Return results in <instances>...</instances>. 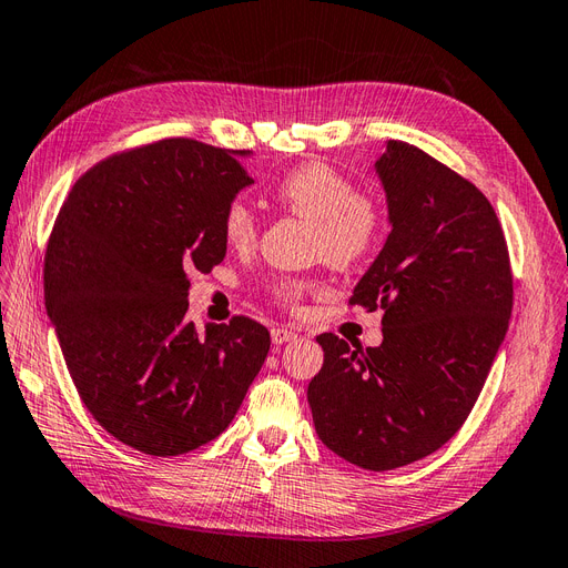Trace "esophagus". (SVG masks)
<instances>
[{"instance_id": "obj_1", "label": "esophagus", "mask_w": 568, "mask_h": 568, "mask_svg": "<svg viewBox=\"0 0 568 568\" xmlns=\"http://www.w3.org/2000/svg\"><path fill=\"white\" fill-rule=\"evenodd\" d=\"M296 338V334L291 332V329H284V326H274L272 329V343L274 346H282V343H288V341H294Z\"/></svg>"}]
</instances>
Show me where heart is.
<instances>
[{
	"label": "heart",
	"mask_w": 568,
	"mask_h": 568,
	"mask_svg": "<svg viewBox=\"0 0 568 568\" xmlns=\"http://www.w3.org/2000/svg\"><path fill=\"white\" fill-rule=\"evenodd\" d=\"M274 196L288 211L317 222V255L334 267H351L372 253L382 236L384 215L374 199L357 194L353 182L322 161L303 163L286 173ZM222 234L232 248L255 244L257 222L244 201H232L222 215ZM311 284L284 280L274 284V296L286 305L301 301Z\"/></svg>",
	"instance_id": "1"
}]
</instances>
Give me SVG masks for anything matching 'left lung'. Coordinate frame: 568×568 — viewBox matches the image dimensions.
I'll return each instance as SVG.
<instances>
[{
	"label": "left lung",
	"mask_w": 568,
	"mask_h": 568,
	"mask_svg": "<svg viewBox=\"0 0 568 568\" xmlns=\"http://www.w3.org/2000/svg\"><path fill=\"white\" fill-rule=\"evenodd\" d=\"M390 234L353 288L384 307L382 346L353 351L320 334L307 386L326 448L369 471L405 467L469 417L511 317V272L490 201L422 149L386 142L374 163Z\"/></svg>",
	"instance_id": "8db88e82"
}]
</instances>
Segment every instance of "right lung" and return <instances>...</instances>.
I'll return each mask as SVG.
<instances>
[{
    "mask_svg": "<svg viewBox=\"0 0 568 568\" xmlns=\"http://www.w3.org/2000/svg\"><path fill=\"white\" fill-rule=\"evenodd\" d=\"M251 151L163 140L84 173L44 257V305L92 417L130 448L175 457L232 424L270 334L186 320V272L222 263V215L253 180Z\"/></svg>",
    "mask_w": 568,
    "mask_h": 568,
    "instance_id": "1",
    "label": "right lung"
}]
</instances>
